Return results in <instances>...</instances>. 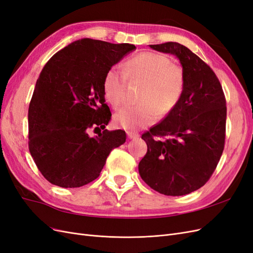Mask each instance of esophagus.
Returning a JSON list of instances; mask_svg holds the SVG:
<instances>
[{
	"mask_svg": "<svg viewBox=\"0 0 253 253\" xmlns=\"http://www.w3.org/2000/svg\"><path fill=\"white\" fill-rule=\"evenodd\" d=\"M126 135H127V137H128L129 139H136V138H138V137H139V135L137 134V133L129 132V131H127V132H126Z\"/></svg>",
	"mask_w": 253,
	"mask_h": 253,
	"instance_id": "34e87169",
	"label": "esophagus"
}]
</instances>
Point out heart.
<instances>
[{
    "mask_svg": "<svg viewBox=\"0 0 253 253\" xmlns=\"http://www.w3.org/2000/svg\"><path fill=\"white\" fill-rule=\"evenodd\" d=\"M126 79L142 82L138 101L125 106L115 114V124L128 131L151 125L155 117L162 119L177 105L183 90V73L170 59L156 52H140L128 59L124 72L113 67L105 74L103 91L105 99L117 108L125 101Z\"/></svg>",
    "mask_w": 253,
    "mask_h": 253,
    "instance_id": "obj_1",
    "label": "heart"
}]
</instances>
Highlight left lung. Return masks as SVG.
I'll use <instances>...</instances> for the list:
<instances>
[{
  "label": "left lung",
  "instance_id": "left-lung-1",
  "mask_svg": "<svg viewBox=\"0 0 253 253\" xmlns=\"http://www.w3.org/2000/svg\"><path fill=\"white\" fill-rule=\"evenodd\" d=\"M150 47L179 60L185 83L175 109L141 136L148 151L138 170L142 180L157 192L186 195L209 180L223 154L226 99L216 75L188 47L176 42Z\"/></svg>",
  "mask_w": 253,
  "mask_h": 253
}]
</instances>
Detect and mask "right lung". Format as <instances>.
Listing matches in <instances>:
<instances>
[{
  "mask_svg": "<svg viewBox=\"0 0 253 253\" xmlns=\"http://www.w3.org/2000/svg\"><path fill=\"white\" fill-rule=\"evenodd\" d=\"M133 44L81 39L45 64L28 109V145L35 164L52 185L79 188L95 180L113 149L126 139L122 129L108 131L105 74ZM91 129L99 132L90 136Z\"/></svg>",
  "mask_w": 253,
  "mask_h": 253,
  "instance_id": "obj_1",
  "label": "right lung"
}]
</instances>
